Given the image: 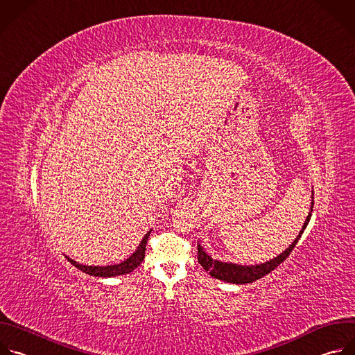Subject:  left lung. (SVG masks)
<instances>
[{
	"mask_svg": "<svg viewBox=\"0 0 355 355\" xmlns=\"http://www.w3.org/2000/svg\"><path fill=\"white\" fill-rule=\"evenodd\" d=\"M312 209H313V191H312L311 211H309V214H308V217H306V220L302 225V230H301L300 235L295 238V241L284 252L279 253L277 257H274V259H271L266 263L254 264V266H252V264L250 266H242V264H236V263H231V261L216 260V259H212L209 254H207L204 248L200 243H197L198 263L202 266V268L205 271L209 272L211 277L218 278V279L225 281V282H231V284H249V282H253V281L264 277L270 271H272L278 264H281L290 256V253L293 252V249L298 243L301 235L304 234L306 225L309 224V220H311V216H312Z\"/></svg>",
	"mask_w": 355,
	"mask_h": 355,
	"instance_id": "8db88e82",
	"label": "left lung"
}]
</instances>
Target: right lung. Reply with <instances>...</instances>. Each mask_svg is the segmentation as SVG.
I'll use <instances>...</instances> for the list:
<instances>
[{
  "mask_svg": "<svg viewBox=\"0 0 355 355\" xmlns=\"http://www.w3.org/2000/svg\"><path fill=\"white\" fill-rule=\"evenodd\" d=\"M151 231H148L143 241L139 242L138 248L135 249V252L128 257L125 259L124 261L119 263V264H112V266H85V264H81L73 259L67 257L71 264H74L77 268H80L81 271L89 274V275H95V277H116V275H123V274H128L131 272L132 270H135L141 263H143L144 257H146V246H147V241H148V236H150Z\"/></svg>",
  "mask_w": 355,
  "mask_h": 355,
  "instance_id": "obj_1",
  "label": "right lung"
}]
</instances>
